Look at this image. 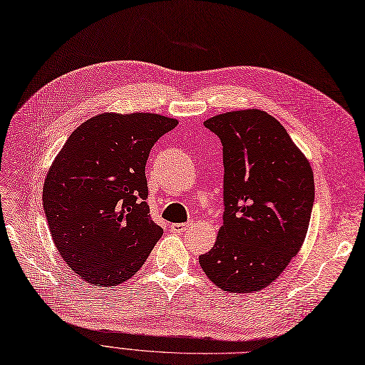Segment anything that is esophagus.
I'll list each match as a JSON object with an SVG mask.
<instances>
[{"label":"esophagus","mask_w":365,"mask_h":365,"mask_svg":"<svg viewBox=\"0 0 365 365\" xmlns=\"http://www.w3.org/2000/svg\"><path fill=\"white\" fill-rule=\"evenodd\" d=\"M190 222H180V224H173L171 225V232H174V233H185L187 228H190Z\"/></svg>","instance_id":"obj_1"}]
</instances>
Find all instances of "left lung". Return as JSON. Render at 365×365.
<instances>
[{"instance_id":"1","label":"left lung","mask_w":365,"mask_h":365,"mask_svg":"<svg viewBox=\"0 0 365 365\" xmlns=\"http://www.w3.org/2000/svg\"><path fill=\"white\" fill-rule=\"evenodd\" d=\"M222 144L224 215L200 266L225 292H259L301 250L314 205L308 160L277 118L260 110L205 121Z\"/></svg>"}]
</instances>
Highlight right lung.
Returning <instances> with one entry per match:
<instances>
[{"label":"right lung","mask_w":365,"mask_h":365,"mask_svg":"<svg viewBox=\"0 0 365 365\" xmlns=\"http://www.w3.org/2000/svg\"><path fill=\"white\" fill-rule=\"evenodd\" d=\"M175 126L158 114H101L76 128L53 160L46 221L63 260L90 284L129 279L164 233L145 203V162Z\"/></svg>","instance_id":"obj_1"}]
</instances>
